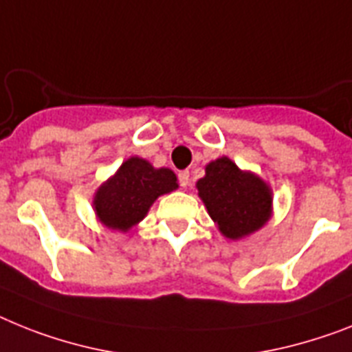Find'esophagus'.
Instances as JSON below:
<instances>
[{"label":"esophagus","instance_id":"obj_1","mask_svg":"<svg viewBox=\"0 0 352 352\" xmlns=\"http://www.w3.org/2000/svg\"><path fill=\"white\" fill-rule=\"evenodd\" d=\"M179 182H181L182 188H188L190 186V171H181L179 173Z\"/></svg>","mask_w":352,"mask_h":352}]
</instances>
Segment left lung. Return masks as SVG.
<instances>
[{"label":"left lung","instance_id":"8db88e82","mask_svg":"<svg viewBox=\"0 0 352 352\" xmlns=\"http://www.w3.org/2000/svg\"><path fill=\"white\" fill-rule=\"evenodd\" d=\"M197 190L218 231L232 241L258 232L274 214L270 184L227 155L206 164Z\"/></svg>","mask_w":352,"mask_h":352}]
</instances>
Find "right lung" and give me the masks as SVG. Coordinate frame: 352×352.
<instances>
[{"label": "right lung", "mask_w": 352, "mask_h": 352, "mask_svg": "<svg viewBox=\"0 0 352 352\" xmlns=\"http://www.w3.org/2000/svg\"><path fill=\"white\" fill-rule=\"evenodd\" d=\"M177 188V175L170 168H155L146 159L132 155L94 191V214L107 229L129 232L148 214L161 195Z\"/></svg>", "instance_id": "1"}]
</instances>
